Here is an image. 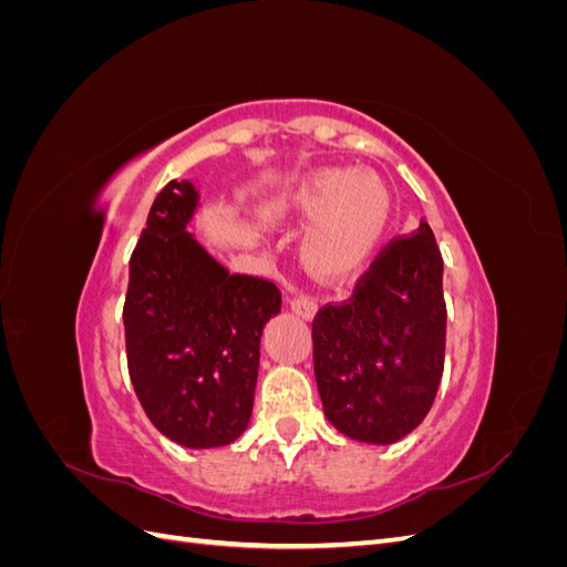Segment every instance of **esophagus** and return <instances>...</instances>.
I'll return each mask as SVG.
<instances>
[{"label":"esophagus","mask_w":567,"mask_h":567,"mask_svg":"<svg viewBox=\"0 0 567 567\" xmlns=\"http://www.w3.org/2000/svg\"><path fill=\"white\" fill-rule=\"evenodd\" d=\"M290 312H296L298 317L310 321V319L317 317L319 305L312 298H307V296H293V298H290Z\"/></svg>","instance_id":"34e87169"}]
</instances>
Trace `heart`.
I'll return each mask as SVG.
<instances>
[{
  "label": "heart",
  "instance_id": "1",
  "mask_svg": "<svg viewBox=\"0 0 567 567\" xmlns=\"http://www.w3.org/2000/svg\"><path fill=\"white\" fill-rule=\"evenodd\" d=\"M284 217L310 225L302 238L307 271L326 286H346L379 257L392 221V194L379 175L326 167L286 196Z\"/></svg>",
  "mask_w": 567,
  "mask_h": 567
}]
</instances>
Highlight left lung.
I'll use <instances>...</instances> for the list:
<instances>
[{
    "instance_id": "1",
    "label": "left lung",
    "mask_w": 567,
    "mask_h": 567,
    "mask_svg": "<svg viewBox=\"0 0 567 567\" xmlns=\"http://www.w3.org/2000/svg\"><path fill=\"white\" fill-rule=\"evenodd\" d=\"M442 271L435 234L421 221L416 234L388 246L350 302L317 315V388L342 435L385 447L427 416L447 340Z\"/></svg>"
}]
</instances>
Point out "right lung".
<instances>
[{"label":"right lung","instance_id":"1","mask_svg":"<svg viewBox=\"0 0 567 567\" xmlns=\"http://www.w3.org/2000/svg\"><path fill=\"white\" fill-rule=\"evenodd\" d=\"M198 208L186 179L153 200L130 260L123 321L130 379L151 423L186 450H215L250 423L260 338L281 293L205 250L188 231Z\"/></svg>","mask_w":567,"mask_h":567}]
</instances>
